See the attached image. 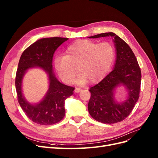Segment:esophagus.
Returning <instances> with one entry per match:
<instances>
[{"instance_id": "1", "label": "esophagus", "mask_w": 158, "mask_h": 158, "mask_svg": "<svg viewBox=\"0 0 158 158\" xmlns=\"http://www.w3.org/2000/svg\"><path fill=\"white\" fill-rule=\"evenodd\" d=\"M81 90H82V89L80 88H76L74 89V92H75V93H79Z\"/></svg>"}]
</instances>
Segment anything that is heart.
Wrapping results in <instances>:
<instances>
[{"label":"heart","instance_id":"1","mask_svg":"<svg viewBox=\"0 0 158 158\" xmlns=\"http://www.w3.org/2000/svg\"><path fill=\"white\" fill-rule=\"evenodd\" d=\"M115 51L109 42L79 40L67 47L64 56H56L54 66L60 79L67 84H73L77 74V82L96 84L109 73L113 63Z\"/></svg>","mask_w":158,"mask_h":158}]
</instances>
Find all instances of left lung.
<instances>
[{
	"label": "left lung",
	"instance_id": "1",
	"mask_svg": "<svg viewBox=\"0 0 158 158\" xmlns=\"http://www.w3.org/2000/svg\"><path fill=\"white\" fill-rule=\"evenodd\" d=\"M111 36L116 50L113 70L101 82L90 88L88 111L93 118L105 124L121 122L127 118L139 98L141 71L133 51L127 43L113 32L103 33L89 38ZM123 85L127 91L126 100L121 103L114 99L115 89Z\"/></svg>",
	"mask_w": 158,
	"mask_h": 158
}]
</instances>
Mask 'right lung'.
<instances>
[{
    "instance_id": "obj_1",
    "label": "right lung",
    "mask_w": 158,
    "mask_h": 158,
    "mask_svg": "<svg viewBox=\"0 0 158 158\" xmlns=\"http://www.w3.org/2000/svg\"><path fill=\"white\" fill-rule=\"evenodd\" d=\"M68 38H42L33 43L22 52L16 75L18 101L30 120L41 125L59 123L65 115L64 101L74 94V88L62 84L55 77L52 69V58L57 48ZM32 68H40L48 74L49 89L41 101L32 104L22 93V80L26 72Z\"/></svg>"
}]
</instances>
